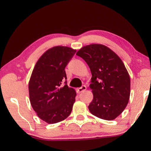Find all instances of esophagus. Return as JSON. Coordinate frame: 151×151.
Wrapping results in <instances>:
<instances>
[{
    "mask_svg": "<svg viewBox=\"0 0 151 151\" xmlns=\"http://www.w3.org/2000/svg\"><path fill=\"white\" fill-rule=\"evenodd\" d=\"M86 90V86H82V87L77 89V92L78 93H80L83 92V91H84Z\"/></svg>",
    "mask_w": 151,
    "mask_h": 151,
    "instance_id": "obj_1",
    "label": "esophagus"
}]
</instances>
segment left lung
Here are the masks:
<instances>
[{
    "instance_id": "left-lung-1",
    "label": "left lung",
    "mask_w": 151,
    "mask_h": 151,
    "mask_svg": "<svg viewBox=\"0 0 151 151\" xmlns=\"http://www.w3.org/2000/svg\"><path fill=\"white\" fill-rule=\"evenodd\" d=\"M76 55L85 60L91 72L89 87L93 99L89 111L102 119H115L127 107L130 94V76L123 61L101 44L83 47Z\"/></svg>"
}]
</instances>
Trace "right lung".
Segmentation results:
<instances>
[{
	"label": "right lung",
	"instance_id": "obj_1",
	"mask_svg": "<svg viewBox=\"0 0 151 151\" xmlns=\"http://www.w3.org/2000/svg\"><path fill=\"white\" fill-rule=\"evenodd\" d=\"M76 50L64 46L50 48L43 54L35 65L28 83L30 101L41 120L49 124L58 123L71 113L76 93L69 88L65 67Z\"/></svg>",
	"mask_w": 151,
	"mask_h": 151
}]
</instances>
